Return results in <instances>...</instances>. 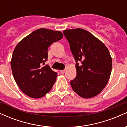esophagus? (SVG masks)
I'll use <instances>...</instances> for the list:
<instances>
[{"label":"esophagus","mask_w":127,"mask_h":127,"mask_svg":"<svg viewBox=\"0 0 127 127\" xmlns=\"http://www.w3.org/2000/svg\"><path fill=\"white\" fill-rule=\"evenodd\" d=\"M65 70H60V73L62 74H64L65 73Z\"/></svg>","instance_id":"obj_1"}]
</instances>
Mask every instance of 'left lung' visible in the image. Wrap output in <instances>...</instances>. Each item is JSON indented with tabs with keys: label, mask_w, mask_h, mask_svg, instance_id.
Listing matches in <instances>:
<instances>
[{
	"label": "left lung",
	"mask_w": 127,
	"mask_h": 127,
	"mask_svg": "<svg viewBox=\"0 0 127 127\" xmlns=\"http://www.w3.org/2000/svg\"><path fill=\"white\" fill-rule=\"evenodd\" d=\"M63 34L76 62L77 75L70 81L73 90L83 98L95 97L106 87L111 73L112 60L108 49L84 29L65 30Z\"/></svg>",
	"instance_id": "left-lung-1"
}]
</instances>
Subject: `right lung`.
Listing matches in <instances>:
<instances>
[{"instance_id":"add662e5","label":"right lung","mask_w":127,"mask_h":127,"mask_svg":"<svg viewBox=\"0 0 127 127\" xmlns=\"http://www.w3.org/2000/svg\"><path fill=\"white\" fill-rule=\"evenodd\" d=\"M63 37L61 32L39 29L15 46L11 62L12 74L21 91L29 97L41 98L51 90L57 73L45 65L48 48Z\"/></svg>"}]
</instances>
